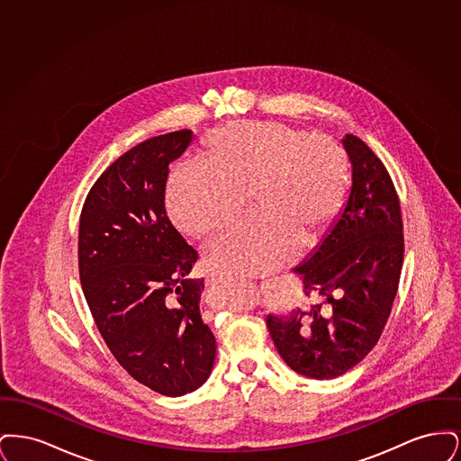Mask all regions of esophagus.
<instances>
[{"label":"esophagus","instance_id":"34e87169","mask_svg":"<svg viewBox=\"0 0 461 461\" xmlns=\"http://www.w3.org/2000/svg\"><path fill=\"white\" fill-rule=\"evenodd\" d=\"M207 282H209V284H212V285H218V284H226V282H230V278L221 276V275H211V276L207 278Z\"/></svg>","mask_w":461,"mask_h":461}]
</instances>
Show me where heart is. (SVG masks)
Here are the masks:
<instances>
[{
  "label": "heart",
  "instance_id": "1",
  "mask_svg": "<svg viewBox=\"0 0 461 461\" xmlns=\"http://www.w3.org/2000/svg\"><path fill=\"white\" fill-rule=\"evenodd\" d=\"M202 166H177L166 188L176 228L203 239L240 212L245 194L258 209L203 247V263L249 276L292 259L303 233L316 235L342 207L348 157L323 134L276 121L231 122L203 140Z\"/></svg>",
  "mask_w": 461,
  "mask_h": 461
}]
</instances>
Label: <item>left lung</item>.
Here are the masks:
<instances>
[{
    "instance_id": "1",
    "label": "left lung",
    "mask_w": 461,
    "mask_h": 461,
    "mask_svg": "<svg viewBox=\"0 0 461 461\" xmlns=\"http://www.w3.org/2000/svg\"><path fill=\"white\" fill-rule=\"evenodd\" d=\"M342 145L352 167L349 198L325 239L294 269L304 294L321 303L266 320L286 365L316 380L349 372L375 348L404 258L401 205L385 166L354 134Z\"/></svg>"
}]
</instances>
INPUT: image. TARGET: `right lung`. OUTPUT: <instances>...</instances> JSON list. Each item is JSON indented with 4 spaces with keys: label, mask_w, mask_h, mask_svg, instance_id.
I'll list each match as a JSON object with an SVG mask.
<instances>
[{
    "label": "right lung",
    "mask_w": 461,
    "mask_h": 461,
    "mask_svg": "<svg viewBox=\"0 0 461 461\" xmlns=\"http://www.w3.org/2000/svg\"><path fill=\"white\" fill-rule=\"evenodd\" d=\"M194 132H167L121 155L91 186L79 220V278L119 365L162 395L188 394L212 372L216 339L200 314L197 252L167 218L169 164Z\"/></svg>",
    "instance_id": "right-lung-1"
}]
</instances>
